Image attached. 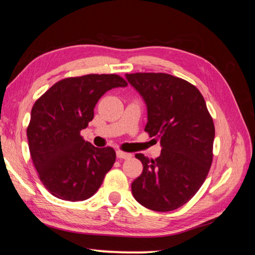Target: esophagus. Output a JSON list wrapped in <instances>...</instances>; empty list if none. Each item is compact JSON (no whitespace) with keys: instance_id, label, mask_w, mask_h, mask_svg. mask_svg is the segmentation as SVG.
Segmentation results:
<instances>
[{"instance_id":"34e87169","label":"esophagus","mask_w":255,"mask_h":255,"mask_svg":"<svg viewBox=\"0 0 255 255\" xmlns=\"http://www.w3.org/2000/svg\"><path fill=\"white\" fill-rule=\"evenodd\" d=\"M132 156L131 153H127V152H123V151H117V157H119V159H130Z\"/></svg>"}]
</instances>
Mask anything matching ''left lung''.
Listing matches in <instances>:
<instances>
[{
	"instance_id": "8db88e82",
	"label": "left lung",
	"mask_w": 255,
	"mask_h": 255,
	"mask_svg": "<svg viewBox=\"0 0 255 255\" xmlns=\"http://www.w3.org/2000/svg\"><path fill=\"white\" fill-rule=\"evenodd\" d=\"M147 106L145 131L160 138L161 155L137 153L143 172L132 181L135 200L153 211H172L192 199L207 178L213 159L215 125L201 92L163 72L126 74Z\"/></svg>"
}]
</instances>
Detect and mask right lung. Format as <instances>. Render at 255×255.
<instances>
[{
	"label": "right lung",
	"mask_w": 255,
	"mask_h": 255,
	"mask_svg": "<svg viewBox=\"0 0 255 255\" xmlns=\"http://www.w3.org/2000/svg\"><path fill=\"white\" fill-rule=\"evenodd\" d=\"M127 86L115 74L69 77L55 83L36 100L27 127L31 160L52 195L77 202L98 192L116 161L110 146L95 147L80 135L94 118L104 93Z\"/></svg>",
	"instance_id": "1"
}]
</instances>
